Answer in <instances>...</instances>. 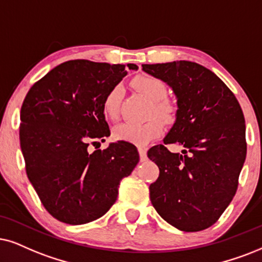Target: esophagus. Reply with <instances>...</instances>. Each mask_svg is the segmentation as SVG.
<instances>
[{
	"label": "esophagus",
	"mask_w": 262,
	"mask_h": 262,
	"mask_svg": "<svg viewBox=\"0 0 262 262\" xmlns=\"http://www.w3.org/2000/svg\"><path fill=\"white\" fill-rule=\"evenodd\" d=\"M139 156H140V161L141 162H145L147 160V155H146V150L142 147H139Z\"/></svg>",
	"instance_id": "esophagus-1"
}]
</instances>
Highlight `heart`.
<instances>
[{"mask_svg": "<svg viewBox=\"0 0 262 262\" xmlns=\"http://www.w3.org/2000/svg\"><path fill=\"white\" fill-rule=\"evenodd\" d=\"M134 85L145 97L154 101L151 115H158L165 122H173L175 120L177 108L170 101L165 100L168 91L161 79L152 77V76H139L134 79ZM122 95H123V87L121 84H116L105 95L104 101H102V111L106 117L112 120L117 117ZM162 130H163L162 121L157 117H152L140 123L122 122L114 128V137L117 140L142 146V145L148 144L152 139L160 137Z\"/></svg>", "mask_w": 262, "mask_h": 262, "instance_id": "b5f03b06", "label": "heart"}]
</instances>
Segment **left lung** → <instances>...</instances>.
Listing matches in <instances>:
<instances>
[{
	"instance_id": "left-lung-1",
	"label": "left lung",
	"mask_w": 262,
	"mask_h": 262,
	"mask_svg": "<svg viewBox=\"0 0 262 262\" xmlns=\"http://www.w3.org/2000/svg\"><path fill=\"white\" fill-rule=\"evenodd\" d=\"M142 70L175 94V122L163 142L184 147L183 154L164 145L148 150V158L160 168V177L150 185L151 203L178 230H205L237 191L247 156L243 111L227 85L197 62L144 64Z\"/></svg>"
}]
</instances>
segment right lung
<instances>
[{
	"label": "right lung",
	"instance_id": "obj_1",
	"mask_svg": "<svg viewBox=\"0 0 262 262\" xmlns=\"http://www.w3.org/2000/svg\"><path fill=\"white\" fill-rule=\"evenodd\" d=\"M135 64L70 60L30 88L20 111V147L26 174L52 216L70 225L102 216L117 200L121 180L139 162L137 147L105 141L110 129L102 101Z\"/></svg>",
	"mask_w": 262,
	"mask_h": 262
}]
</instances>
